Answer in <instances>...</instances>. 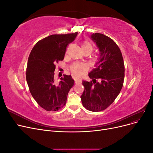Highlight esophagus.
Returning a JSON list of instances; mask_svg holds the SVG:
<instances>
[{"instance_id":"esophagus-1","label":"esophagus","mask_w":153,"mask_h":153,"mask_svg":"<svg viewBox=\"0 0 153 153\" xmlns=\"http://www.w3.org/2000/svg\"><path fill=\"white\" fill-rule=\"evenodd\" d=\"M81 81L80 80H75V84H80Z\"/></svg>"}]
</instances>
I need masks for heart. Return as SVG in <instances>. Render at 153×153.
Returning a JSON list of instances; mask_svg holds the SVG:
<instances>
[{
	"instance_id": "1",
	"label": "heart",
	"mask_w": 153,
	"mask_h": 153,
	"mask_svg": "<svg viewBox=\"0 0 153 153\" xmlns=\"http://www.w3.org/2000/svg\"><path fill=\"white\" fill-rule=\"evenodd\" d=\"M81 48L83 53L88 52L90 54L93 51V46L89 41H84L82 43ZM70 69L73 74L77 76H80L87 71V67L84 64L75 63L71 66Z\"/></svg>"
}]
</instances>
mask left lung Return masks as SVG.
<instances>
[{
    "label": "left lung",
    "instance_id": "8db88e82",
    "mask_svg": "<svg viewBox=\"0 0 153 153\" xmlns=\"http://www.w3.org/2000/svg\"><path fill=\"white\" fill-rule=\"evenodd\" d=\"M91 39L100 51L96 68L89 73L92 81H82L84 91L81 96L84 107L92 112L104 110L117 98L123 85L124 64L121 50L109 37L93 33Z\"/></svg>",
    "mask_w": 153,
    "mask_h": 153
}]
</instances>
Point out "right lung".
I'll use <instances>...</instances> for the list:
<instances>
[{"label": "right lung", "instance_id": "right-lung-1", "mask_svg": "<svg viewBox=\"0 0 153 153\" xmlns=\"http://www.w3.org/2000/svg\"><path fill=\"white\" fill-rule=\"evenodd\" d=\"M78 33L53 34L39 41L31 50L26 70L29 91L38 104L47 111H57L66 105L68 94L75 81L64 75L55 82V64L64 58L68 45Z\"/></svg>", "mask_w": 153, "mask_h": 153}]
</instances>
